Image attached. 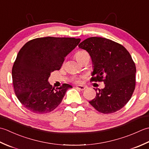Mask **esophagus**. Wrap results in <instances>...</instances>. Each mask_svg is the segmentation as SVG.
<instances>
[{"mask_svg":"<svg viewBox=\"0 0 149 149\" xmlns=\"http://www.w3.org/2000/svg\"><path fill=\"white\" fill-rule=\"evenodd\" d=\"M76 88H77V89H78V90L83 91V90H85V88H86V87H85L84 86H82V85H78V86H76Z\"/></svg>","mask_w":149,"mask_h":149,"instance_id":"34e87169","label":"esophagus"}]
</instances>
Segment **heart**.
<instances>
[{
	"instance_id": "1",
	"label": "heart",
	"mask_w": 149,
	"mask_h": 149,
	"mask_svg": "<svg viewBox=\"0 0 149 149\" xmlns=\"http://www.w3.org/2000/svg\"><path fill=\"white\" fill-rule=\"evenodd\" d=\"M86 54H88L87 52L84 51V50H81V51H79L78 52L76 53V54H75V58H76V59H77V61H78V60L81 59L82 57H83L84 56L86 55ZM73 81L75 82V83H79L82 81V78H80V77L75 78V79H73Z\"/></svg>"
}]
</instances>
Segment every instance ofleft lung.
<instances>
[{
    "label": "left lung",
    "instance_id": "obj_1",
    "mask_svg": "<svg viewBox=\"0 0 149 149\" xmlns=\"http://www.w3.org/2000/svg\"><path fill=\"white\" fill-rule=\"evenodd\" d=\"M79 47L86 50L92 60L91 81L105 84L89 103L104 114L122 109L131 99L136 85V69L127 50L121 44L100 37L88 38Z\"/></svg>",
    "mask_w": 149,
    "mask_h": 149
}]
</instances>
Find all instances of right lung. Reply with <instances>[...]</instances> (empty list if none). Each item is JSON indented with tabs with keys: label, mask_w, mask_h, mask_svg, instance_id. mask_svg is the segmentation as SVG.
<instances>
[{
	"label": "right lung",
	"mask_w": 149,
	"mask_h": 149,
	"mask_svg": "<svg viewBox=\"0 0 149 149\" xmlns=\"http://www.w3.org/2000/svg\"><path fill=\"white\" fill-rule=\"evenodd\" d=\"M80 38L43 37L27 42L18 52L12 68L14 91L18 99L34 113L51 112L61 102L71 85L52 88L50 73L61 68L68 54Z\"/></svg>",
	"instance_id": "obj_1"
}]
</instances>
